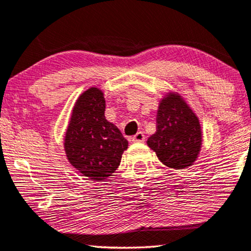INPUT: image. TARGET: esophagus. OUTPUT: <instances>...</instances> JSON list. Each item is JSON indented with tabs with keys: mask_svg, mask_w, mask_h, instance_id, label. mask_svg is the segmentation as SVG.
Returning a JSON list of instances; mask_svg holds the SVG:
<instances>
[{
	"mask_svg": "<svg viewBox=\"0 0 251 251\" xmlns=\"http://www.w3.org/2000/svg\"><path fill=\"white\" fill-rule=\"evenodd\" d=\"M145 134L142 132H138L135 135L132 136L133 142H145Z\"/></svg>",
	"mask_w": 251,
	"mask_h": 251,
	"instance_id": "1",
	"label": "esophagus"
}]
</instances>
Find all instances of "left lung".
<instances>
[{"instance_id":"obj_1","label":"left lung","mask_w":251,"mask_h":251,"mask_svg":"<svg viewBox=\"0 0 251 251\" xmlns=\"http://www.w3.org/2000/svg\"><path fill=\"white\" fill-rule=\"evenodd\" d=\"M156 133L148 146L163 164L181 170L193 165L202 146L199 118L176 93H169L159 103L156 117Z\"/></svg>"}]
</instances>
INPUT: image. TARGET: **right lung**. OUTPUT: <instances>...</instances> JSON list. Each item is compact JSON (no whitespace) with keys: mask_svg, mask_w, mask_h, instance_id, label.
Here are the masks:
<instances>
[{"mask_svg":"<svg viewBox=\"0 0 251 251\" xmlns=\"http://www.w3.org/2000/svg\"><path fill=\"white\" fill-rule=\"evenodd\" d=\"M105 100L101 89L83 92L73 106L64 138L70 164L82 176L101 181L116 171L128 142L105 119Z\"/></svg>","mask_w":251,"mask_h":251,"instance_id":"right-lung-1","label":"right lung"}]
</instances>
